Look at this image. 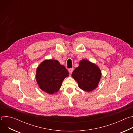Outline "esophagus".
<instances>
[{
	"mask_svg": "<svg viewBox=\"0 0 133 133\" xmlns=\"http://www.w3.org/2000/svg\"><path fill=\"white\" fill-rule=\"evenodd\" d=\"M74 70V68H69L68 69V71L69 72V74H71L72 72Z\"/></svg>",
	"mask_w": 133,
	"mask_h": 133,
	"instance_id": "34e87169",
	"label": "esophagus"
}]
</instances>
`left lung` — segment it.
I'll use <instances>...</instances> for the list:
<instances>
[{"instance_id":"left-lung-1","label":"left lung","mask_w":133,"mask_h":133,"mask_svg":"<svg viewBox=\"0 0 133 133\" xmlns=\"http://www.w3.org/2000/svg\"><path fill=\"white\" fill-rule=\"evenodd\" d=\"M72 76L77 82L81 89L90 91L97 86L101 77V71L95 64L83 59L73 71Z\"/></svg>"}]
</instances>
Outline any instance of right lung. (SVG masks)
Wrapping results in <instances>:
<instances>
[{"mask_svg":"<svg viewBox=\"0 0 133 133\" xmlns=\"http://www.w3.org/2000/svg\"><path fill=\"white\" fill-rule=\"evenodd\" d=\"M69 75L65 66L56 60H45L38 67L36 80L43 91L52 94L57 92L65 77Z\"/></svg>","mask_w":133,"mask_h":133,"instance_id":"obj_1","label":"right lung"}]
</instances>
